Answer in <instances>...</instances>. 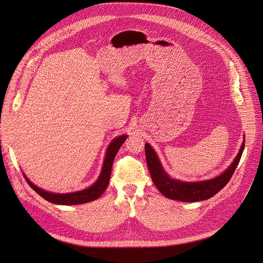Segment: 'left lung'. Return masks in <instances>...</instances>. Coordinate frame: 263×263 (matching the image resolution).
Listing matches in <instances>:
<instances>
[{
  "mask_svg": "<svg viewBox=\"0 0 263 263\" xmlns=\"http://www.w3.org/2000/svg\"><path fill=\"white\" fill-rule=\"evenodd\" d=\"M245 142L233 164L220 176L200 182H183L170 178L163 170L161 163L149 144H145V158L149 174L158 190L168 199L181 202H199L212 198L220 192L231 180L241 160Z\"/></svg>",
  "mask_w": 263,
  "mask_h": 263,
  "instance_id": "8db88e82",
  "label": "left lung"
}]
</instances>
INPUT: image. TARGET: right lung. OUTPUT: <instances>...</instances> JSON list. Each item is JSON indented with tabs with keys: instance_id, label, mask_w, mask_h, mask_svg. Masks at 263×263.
<instances>
[{
	"instance_id": "obj_1",
	"label": "right lung",
	"mask_w": 263,
	"mask_h": 263,
	"mask_svg": "<svg viewBox=\"0 0 263 263\" xmlns=\"http://www.w3.org/2000/svg\"><path fill=\"white\" fill-rule=\"evenodd\" d=\"M126 138H127V135H122V136L114 139V141L109 144L107 152H106L105 159H104L101 174H100L99 178L97 179V181L87 190L77 192V193H71V194H53V193H48V192H45V191L36 187L25 177V175H24V178H25L26 182L29 184V186L36 194H39L46 201L51 202L53 204L79 205V204H84V203L94 201V200L98 199L101 196V194H103V192L106 190V186L110 179L111 167H112L115 157H116L118 151L120 149L121 145L126 140Z\"/></svg>"
}]
</instances>
